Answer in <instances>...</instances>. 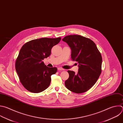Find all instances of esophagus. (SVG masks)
<instances>
[{
  "label": "esophagus",
  "instance_id": "1",
  "mask_svg": "<svg viewBox=\"0 0 123 123\" xmlns=\"http://www.w3.org/2000/svg\"><path fill=\"white\" fill-rule=\"evenodd\" d=\"M58 70H64V69L61 68H58Z\"/></svg>",
  "mask_w": 123,
  "mask_h": 123
}]
</instances>
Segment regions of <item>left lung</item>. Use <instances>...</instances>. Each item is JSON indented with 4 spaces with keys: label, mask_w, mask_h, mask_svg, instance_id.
<instances>
[{
    "label": "left lung",
    "mask_w": 123,
    "mask_h": 123,
    "mask_svg": "<svg viewBox=\"0 0 123 123\" xmlns=\"http://www.w3.org/2000/svg\"><path fill=\"white\" fill-rule=\"evenodd\" d=\"M62 40L71 50L72 60L79 64L77 74L68 71L69 78L65 81V86L75 93L86 92L96 84L101 73V54L92 40L83 36H67Z\"/></svg>",
    "instance_id": "8db88e82"
}]
</instances>
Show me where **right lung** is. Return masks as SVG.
Listing matches in <instances>:
<instances>
[{
  "instance_id": "obj_1",
  "label": "right lung",
  "mask_w": 123,
  "mask_h": 123,
  "mask_svg": "<svg viewBox=\"0 0 123 123\" xmlns=\"http://www.w3.org/2000/svg\"><path fill=\"white\" fill-rule=\"evenodd\" d=\"M61 37H43L33 39L21 48L15 62V69L20 82L28 91L38 93L50 86L51 75L56 68H49L43 61L49 57L52 47L58 44Z\"/></svg>"
}]
</instances>
